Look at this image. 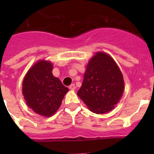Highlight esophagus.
<instances>
[{
    "label": "esophagus",
    "instance_id": "obj_1",
    "mask_svg": "<svg viewBox=\"0 0 154 154\" xmlns=\"http://www.w3.org/2000/svg\"><path fill=\"white\" fill-rule=\"evenodd\" d=\"M68 88H69L70 89H71V90H74L76 88V86H75V85L74 84V83H72V84L70 85Z\"/></svg>",
    "mask_w": 154,
    "mask_h": 154
}]
</instances>
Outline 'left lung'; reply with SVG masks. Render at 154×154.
<instances>
[{
	"instance_id": "obj_1",
	"label": "left lung",
	"mask_w": 154,
	"mask_h": 154,
	"mask_svg": "<svg viewBox=\"0 0 154 154\" xmlns=\"http://www.w3.org/2000/svg\"><path fill=\"white\" fill-rule=\"evenodd\" d=\"M125 90L123 74L109 54L97 52L87 64L82 86L77 95L97 114L111 111Z\"/></svg>"
}]
</instances>
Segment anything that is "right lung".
<instances>
[{
    "instance_id": "obj_1",
    "label": "right lung",
    "mask_w": 154,
    "mask_h": 154,
    "mask_svg": "<svg viewBox=\"0 0 154 154\" xmlns=\"http://www.w3.org/2000/svg\"><path fill=\"white\" fill-rule=\"evenodd\" d=\"M53 65L38 60L29 68L22 83V93L27 106L35 113L51 117L61 106L68 88L52 74Z\"/></svg>"
}]
</instances>
